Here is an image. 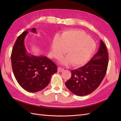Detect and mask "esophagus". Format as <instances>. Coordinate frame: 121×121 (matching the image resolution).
I'll return each mask as SVG.
<instances>
[{
	"instance_id": "34e87169",
	"label": "esophagus",
	"mask_w": 121,
	"mask_h": 121,
	"mask_svg": "<svg viewBox=\"0 0 121 121\" xmlns=\"http://www.w3.org/2000/svg\"><path fill=\"white\" fill-rule=\"evenodd\" d=\"M64 70V69L63 68H61V67H58L57 68V71H58V72H62Z\"/></svg>"
}]
</instances>
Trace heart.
<instances>
[{
    "label": "heart",
    "instance_id": "b5f03b06",
    "mask_svg": "<svg viewBox=\"0 0 121 121\" xmlns=\"http://www.w3.org/2000/svg\"><path fill=\"white\" fill-rule=\"evenodd\" d=\"M96 44L86 33L80 30H71L63 33L60 37L55 36L52 42L54 56L58 58L67 50V56L61 58V63H72L74 66L85 64L95 49Z\"/></svg>",
    "mask_w": 121,
    "mask_h": 121
}]
</instances>
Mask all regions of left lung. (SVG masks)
<instances>
[{
    "label": "left lung",
    "mask_w": 121,
    "mask_h": 121,
    "mask_svg": "<svg viewBox=\"0 0 121 121\" xmlns=\"http://www.w3.org/2000/svg\"><path fill=\"white\" fill-rule=\"evenodd\" d=\"M108 62V53L101 40L99 48L84 66L71 71V77L65 83L67 88L77 96H85L96 90L104 78Z\"/></svg>",
    "instance_id": "1"
}]
</instances>
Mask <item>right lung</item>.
<instances>
[{"mask_svg": "<svg viewBox=\"0 0 121 121\" xmlns=\"http://www.w3.org/2000/svg\"><path fill=\"white\" fill-rule=\"evenodd\" d=\"M36 33V29H31ZM28 31L22 33L16 41L11 54L13 74L19 85L30 92H36L48 85L52 76L57 72V66L44 56L29 54L24 45Z\"/></svg>", "mask_w": 121, "mask_h": 121, "instance_id": "add662e5", "label": "right lung"}]
</instances>
